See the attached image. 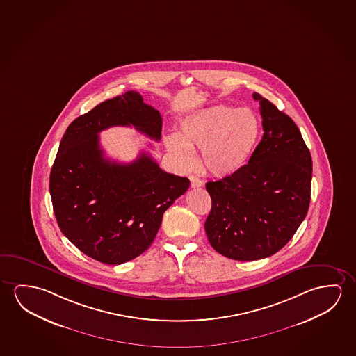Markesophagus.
<instances>
[{"mask_svg": "<svg viewBox=\"0 0 356 356\" xmlns=\"http://www.w3.org/2000/svg\"><path fill=\"white\" fill-rule=\"evenodd\" d=\"M190 181H191L192 188H198V187L203 186L202 181L200 180L197 176H190Z\"/></svg>", "mask_w": 356, "mask_h": 356, "instance_id": "obj_1", "label": "esophagus"}]
</instances>
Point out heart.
<instances>
[{
	"mask_svg": "<svg viewBox=\"0 0 356 356\" xmlns=\"http://www.w3.org/2000/svg\"><path fill=\"white\" fill-rule=\"evenodd\" d=\"M260 133V120L252 111L216 104L184 117L177 136L166 138L165 145L181 169L193 163L192 150H201L204 171L228 177L249 161Z\"/></svg>",
	"mask_w": 356,
	"mask_h": 356,
	"instance_id": "b5f03b06",
	"label": "heart"
}]
</instances>
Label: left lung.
Segmentation results:
<instances>
[{
	"label": "left lung",
	"mask_w": 356,
	"mask_h": 356,
	"mask_svg": "<svg viewBox=\"0 0 356 356\" xmlns=\"http://www.w3.org/2000/svg\"><path fill=\"white\" fill-rule=\"evenodd\" d=\"M264 136L234 175L206 184L212 208L204 229L223 257L252 261L282 249L306 218L312 156L295 122L259 93Z\"/></svg>",
	"instance_id": "left-lung-1"
}]
</instances>
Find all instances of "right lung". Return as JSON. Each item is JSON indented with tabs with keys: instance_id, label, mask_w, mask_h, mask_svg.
Here are the masks:
<instances>
[{
	"instance_id": "1",
	"label": "right lung",
	"mask_w": 356,
	"mask_h": 356,
	"mask_svg": "<svg viewBox=\"0 0 356 356\" xmlns=\"http://www.w3.org/2000/svg\"><path fill=\"white\" fill-rule=\"evenodd\" d=\"M133 126L160 140L163 120L137 91H127L77 117L61 138L49 191L63 234L85 255L120 265L139 257L158 233L163 214L190 186L142 153L129 164L104 156L99 131Z\"/></svg>"
}]
</instances>
